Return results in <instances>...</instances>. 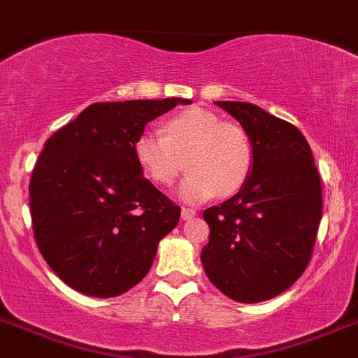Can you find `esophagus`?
Listing matches in <instances>:
<instances>
[{
    "label": "esophagus",
    "mask_w": 358,
    "mask_h": 358,
    "mask_svg": "<svg viewBox=\"0 0 358 358\" xmlns=\"http://www.w3.org/2000/svg\"><path fill=\"white\" fill-rule=\"evenodd\" d=\"M195 217V210H192V208H182L181 210V219L182 221H190V219H194Z\"/></svg>",
    "instance_id": "1"
}]
</instances>
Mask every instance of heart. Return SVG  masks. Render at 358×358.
<instances>
[{
  "instance_id": "heart-1",
  "label": "heart",
  "mask_w": 358,
  "mask_h": 358,
  "mask_svg": "<svg viewBox=\"0 0 358 358\" xmlns=\"http://www.w3.org/2000/svg\"><path fill=\"white\" fill-rule=\"evenodd\" d=\"M134 157L159 186L173 185L186 166L190 173L179 195L188 203H201L215 194L230 197L246 185L253 146L241 124L222 123L208 110L188 108L164 121L163 136L148 130L139 134Z\"/></svg>"
}]
</instances>
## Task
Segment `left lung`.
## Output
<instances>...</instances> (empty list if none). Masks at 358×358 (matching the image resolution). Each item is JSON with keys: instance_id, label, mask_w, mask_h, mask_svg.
I'll return each mask as SVG.
<instances>
[{"instance_id": "obj_1", "label": "left lung", "mask_w": 358, "mask_h": 358, "mask_svg": "<svg viewBox=\"0 0 358 358\" xmlns=\"http://www.w3.org/2000/svg\"><path fill=\"white\" fill-rule=\"evenodd\" d=\"M215 105L250 136L253 166L239 194L204 210L210 239L201 262L226 297L268 301L286 292L310 262L322 217L320 177L297 127L252 103Z\"/></svg>"}]
</instances>
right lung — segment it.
Listing matches in <instances>:
<instances>
[{"label": "right lung", "instance_id": "right-lung-1", "mask_svg": "<svg viewBox=\"0 0 358 358\" xmlns=\"http://www.w3.org/2000/svg\"><path fill=\"white\" fill-rule=\"evenodd\" d=\"M190 99L94 103L59 128L30 179L38 248L70 288L108 299L145 279L181 208L143 177L134 141L148 121Z\"/></svg>", "mask_w": 358, "mask_h": 358}]
</instances>
